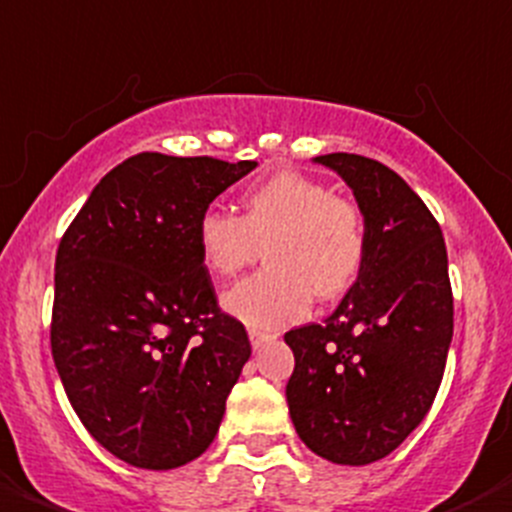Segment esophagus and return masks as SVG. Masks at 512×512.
Listing matches in <instances>:
<instances>
[{
	"label": "esophagus",
	"instance_id": "obj_1",
	"mask_svg": "<svg viewBox=\"0 0 512 512\" xmlns=\"http://www.w3.org/2000/svg\"><path fill=\"white\" fill-rule=\"evenodd\" d=\"M248 336H251L253 349H261L266 342H272L274 339V334H269V331H261V329H248Z\"/></svg>",
	"mask_w": 512,
	"mask_h": 512
}]
</instances>
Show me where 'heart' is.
<instances>
[{
	"label": "heart",
	"instance_id": "1",
	"mask_svg": "<svg viewBox=\"0 0 512 512\" xmlns=\"http://www.w3.org/2000/svg\"><path fill=\"white\" fill-rule=\"evenodd\" d=\"M202 264L225 279L259 256L266 266L225 295V308L253 329H279L318 300L342 298L368 259L360 207L303 173H277L240 196V217L207 207L194 225Z\"/></svg>",
	"mask_w": 512,
	"mask_h": 512
}]
</instances>
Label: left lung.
<instances>
[{
	"label": "left lung",
	"mask_w": 512,
	"mask_h": 512,
	"mask_svg": "<svg viewBox=\"0 0 512 512\" xmlns=\"http://www.w3.org/2000/svg\"><path fill=\"white\" fill-rule=\"evenodd\" d=\"M316 163L347 181L368 227V259L323 323L285 334L292 425L310 451L344 466L386 458L430 412L453 336L448 253L409 183L347 152Z\"/></svg>",
	"instance_id": "left-lung-1"
}]
</instances>
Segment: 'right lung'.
<instances>
[{
    "instance_id": "add662e5",
    "label": "right lung",
    "mask_w": 512,
    "mask_h": 512,
    "mask_svg": "<svg viewBox=\"0 0 512 512\" xmlns=\"http://www.w3.org/2000/svg\"><path fill=\"white\" fill-rule=\"evenodd\" d=\"M253 160L139 152L100 178L56 251L51 355L87 432L139 469L202 456L251 357L196 248V217Z\"/></svg>"
}]
</instances>
